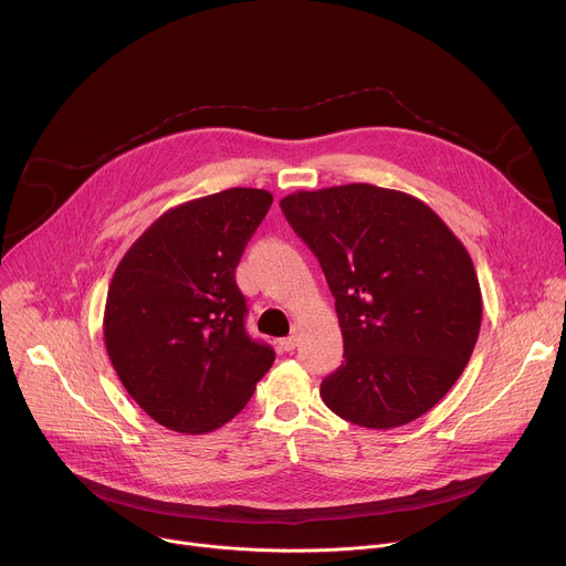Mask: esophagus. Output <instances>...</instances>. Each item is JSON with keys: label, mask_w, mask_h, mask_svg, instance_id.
Segmentation results:
<instances>
[{"label": "esophagus", "mask_w": 566, "mask_h": 566, "mask_svg": "<svg viewBox=\"0 0 566 566\" xmlns=\"http://www.w3.org/2000/svg\"><path fill=\"white\" fill-rule=\"evenodd\" d=\"M280 347H282L284 352H293V349L297 347V336H289V338L280 340Z\"/></svg>", "instance_id": "34e87169"}]
</instances>
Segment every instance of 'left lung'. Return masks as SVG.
Listing matches in <instances>:
<instances>
[{"label":"left lung","mask_w":566,"mask_h":566,"mask_svg":"<svg viewBox=\"0 0 566 566\" xmlns=\"http://www.w3.org/2000/svg\"><path fill=\"white\" fill-rule=\"evenodd\" d=\"M336 297L343 365L319 385L340 419L406 426L448 394L481 327V289L465 247L421 199L349 184L280 201Z\"/></svg>","instance_id":"1"}]
</instances>
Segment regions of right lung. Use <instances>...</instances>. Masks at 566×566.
<instances>
[{
  "instance_id": "add662e5",
  "label": "right lung",
  "mask_w": 566,
  "mask_h": 566,
  "mask_svg": "<svg viewBox=\"0 0 566 566\" xmlns=\"http://www.w3.org/2000/svg\"><path fill=\"white\" fill-rule=\"evenodd\" d=\"M273 195L230 188L160 214L125 253L105 304V347L164 428L206 434L237 417L275 352L244 327L234 269Z\"/></svg>"
}]
</instances>
